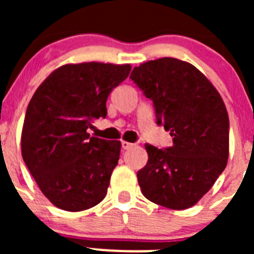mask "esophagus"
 Here are the masks:
<instances>
[{
  "mask_svg": "<svg viewBox=\"0 0 254 254\" xmlns=\"http://www.w3.org/2000/svg\"><path fill=\"white\" fill-rule=\"evenodd\" d=\"M135 143H131V142H127V141H122V147L124 148V150H129V148L134 147Z\"/></svg>",
  "mask_w": 254,
  "mask_h": 254,
  "instance_id": "1",
  "label": "esophagus"
}]
</instances>
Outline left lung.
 Segmentation results:
<instances>
[{"label": "left lung", "mask_w": 254, "mask_h": 254, "mask_svg": "<svg viewBox=\"0 0 254 254\" xmlns=\"http://www.w3.org/2000/svg\"><path fill=\"white\" fill-rule=\"evenodd\" d=\"M131 81L152 101L156 123L173 143H146V166L137 172L145 198L168 209L198 203L224 172L229 158L230 122L219 92L198 68L173 58L135 67Z\"/></svg>", "instance_id": "1"}]
</instances>
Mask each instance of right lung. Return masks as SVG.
I'll use <instances>...</instances> for the list:
<instances>
[{
	"label": "right lung",
	"mask_w": 254,
	"mask_h": 254,
	"mask_svg": "<svg viewBox=\"0 0 254 254\" xmlns=\"http://www.w3.org/2000/svg\"><path fill=\"white\" fill-rule=\"evenodd\" d=\"M130 65H64L38 87L22 130V156L45 196L66 211L101 203L118 165L122 143L91 137L92 123L107 117L109 93Z\"/></svg>",
	"instance_id": "obj_1"
}]
</instances>
